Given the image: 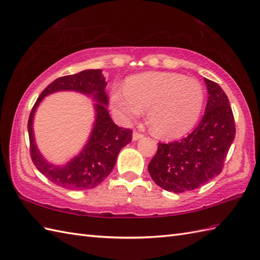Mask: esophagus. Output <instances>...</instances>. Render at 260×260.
<instances>
[{
	"label": "esophagus",
	"mask_w": 260,
	"mask_h": 260,
	"mask_svg": "<svg viewBox=\"0 0 260 260\" xmlns=\"http://www.w3.org/2000/svg\"><path fill=\"white\" fill-rule=\"evenodd\" d=\"M143 137H144V135L142 134V133L136 132V131L133 133V141H138V139H141Z\"/></svg>",
	"instance_id": "obj_1"
}]
</instances>
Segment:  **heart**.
<instances>
[{
    "mask_svg": "<svg viewBox=\"0 0 260 260\" xmlns=\"http://www.w3.org/2000/svg\"><path fill=\"white\" fill-rule=\"evenodd\" d=\"M203 89L198 80L179 73L148 72L129 78L124 90L114 88L111 104L124 121L141 116L147 109L151 131L160 137L189 132L201 113Z\"/></svg>",
    "mask_w": 260,
    "mask_h": 260,
    "instance_id": "heart-1",
    "label": "heart"
}]
</instances>
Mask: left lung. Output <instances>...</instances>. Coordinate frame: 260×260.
<instances>
[{
    "instance_id": "1",
    "label": "left lung",
    "mask_w": 260,
    "mask_h": 260,
    "mask_svg": "<svg viewBox=\"0 0 260 260\" xmlns=\"http://www.w3.org/2000/svg\"><path fill=\"white\" fill-rule=\"evenodd\" d=\"M209 100L197 128L180 141L158 143L148 165L152 180L175 193L198 189L222 172L235 137V121L228 95L217 83L204 78Z\"/></svg>"
}]
</instances>
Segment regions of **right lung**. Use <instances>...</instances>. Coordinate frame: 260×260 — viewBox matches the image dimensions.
Returning a JSON list of instances; mask_svg holds the SVG:
<instances>
[{"label": "right lung", "mask_w": 260, "mask_h": 260, "mask_svg": "<svg viewBox=\"0 0 260 260\" xmlns=\"http://www.w3.org/2000/svg\"><path fill=\"white\" fill-rule=\"evenodd\" d=\"M102 70H83L76 75L56 79L38 96L28 118L29 151L36 168L55 184L69 190L95 188L108 177L116 162L118 152L132 142V129L117 126L106 109L108 95ZM58 90H77L92 96L96 101V122L88 143L82 152L64 166L46 162L39 152L32 132V118L44 96Z\"/></svg>", "instance_id": "right-lung-1"}]
</instances>
